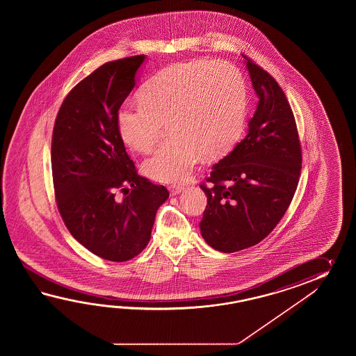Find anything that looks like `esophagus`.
I'll use <instances>...</instances> for the list:
<instances>
[{
    "label": "esophagus",
    "instance_id": "obj_1",
    "mask_svg": "<svg viewBox=\"0 0 356 356\" xmlns=\"http://www.w3.org/2000/svg\"><path fill=\"white\" fill-rule=\"evenodd\" d=\"M168 189H169V192H170V195H172V196H175V195H179L181 191L184 189V187H181L179 184H178V186H175H175H169Z\"/></svg>",
    "mask_w": 356,
    "mask_h": 356
}]
</instances>
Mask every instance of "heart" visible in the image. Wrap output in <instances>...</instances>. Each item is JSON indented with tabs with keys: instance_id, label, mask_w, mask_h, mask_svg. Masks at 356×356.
I'll return each instance as SVG.
<instances>
[{
	"instance_id": "1",
	"label": "heart",
	"mask_w": 356,
	"mask_h": 356,
	"mask_svg": "<svg viewBox=\"0 0 356 356\" xmlns=\"http://www.w3.org/2000/svg\"><path fill=\"white\" fill-rule=\"evenodd\" d=\"M141 106L122 109L117 129L132 150L147 152L169 121L172 138L144 163L152 181L188 178L197 161L218 158L233 147L245 126L247 83L242 72L224 60H192L163 68L138 94Z\"/></svg>"
}]
</instances>
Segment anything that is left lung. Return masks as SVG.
I'll return each instance as SVG.
<instances>
[{
    "label": "left lung",
    "instance_id": "8db88e82",
    "mask_svg": "<svg viewBox=\"0 0 356 356\" xmlns=\"http://www.w3.org/2000/svg\"><path fill=\"white\" fill-rule=\"evenodd\" d=\"M257 94L248 134L234 150L212 167L200 222L204 242L233 253L265 239L282 219L296 193L302 147L296 118L276 80L243 56Z\"/></svg>",
    "mask_w": 356,
    "mask_h": 356
}]
</instances>
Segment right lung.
<instances>
[{
  "label": "right lung",
  "instance_id": "add662e5",
  "mask_svg": "<svg viewBox=\"0 0 356 356\" xmlns=\"http://www.w3.org/2000/svg\"><path fill=\"white\" fill-rule=\"evenodd\" d=\"M144 60L140 54L97 68L68 92L54 122L52 175L62 220L86 250L113 262L145 250L169 197L164 186L137 175L117 129Z\"/></svg>",
  "mask_w": 356,
  "mask_h": 356
}]
</instances>
